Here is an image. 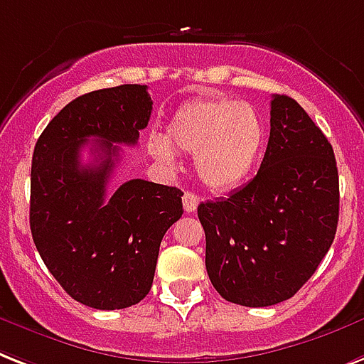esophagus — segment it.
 <instances>
[{"mask_svg": "<svg viewBox=\"0 0 364 364\" xmlns=\"http://www.w3.org/2000/svg\"><path fill=\"white\" fill-rule=\"evenodd\" d=\"M182 205H184V210L188 212V214H191V212H196L197 205H199V199H197L196 193L186 191L184 197H182Z\"/></svg>", "mask_w": 364, "mask_h": 364, "instance_id": "obj_1", "label": "esophagus"}]
</instances>
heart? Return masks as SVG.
I'll list each match as a JSON object with an SVG mask.
<instances>
[{"mask_svg":"<svg viewBox=\"0 0 364 364\" xmlns=\"http://www.w3.org/2000/svg\"><path fill=\"white\" fill-rule=\"evenodd\" d=\"M263 142L264 124L255 107L228 97H197L174 110L165 136L150 135L148 150L164 164H173V150L196 154L199 178L212 190H229L252 173Z\"/></svg>","mask_w":364,"mask_h":364,"instance_id":"heart-1","label":"heart"}]
</instances>
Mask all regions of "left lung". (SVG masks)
<instances>
[{
	"label": "left lung",
	"instance_id": "8db88e82",
	"mask_svg": "<svg viewBox=\"0 0 364 364\" xmlns=\"http://www.w3.org/2000/svg\"><path fill=\"white\" fill-rule=\"evenodd\" d=\"M331 142L287 95H272L261 167L229 197L200 203L206 272L225 301L250 308L291 299L329 252L338 225Z\"/></svg>",
	"mask_w": 364,
	"mask_h": 364
}]
</instances>
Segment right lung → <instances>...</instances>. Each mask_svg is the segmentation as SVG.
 <instances>
[{
	"mask_svg": "<svg viewBox=\"0 0 364 364\" xmlns=\"http://www.w3.org/2000/svg\"><path fill=\"white\" fill-rule=\"evenodd\" d=\"M146 86L95 90L65 105L37 139L31 159L30 228L46 269L75 301L120 310L146 297L159 244L182 216L178 188L133 178L107 193L118 144L148 126ZM94 140L95 164L82 166Z\"/></svg>",
	"mask_w": 364,
	"mask_h": 364,
	"instance_id": "1",
	"label": "right lung"
}]
</instances>
